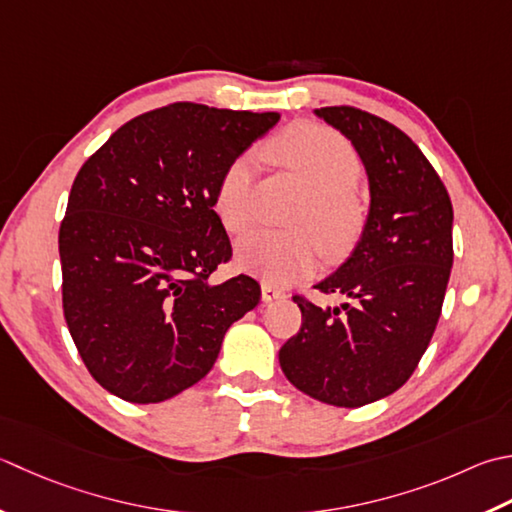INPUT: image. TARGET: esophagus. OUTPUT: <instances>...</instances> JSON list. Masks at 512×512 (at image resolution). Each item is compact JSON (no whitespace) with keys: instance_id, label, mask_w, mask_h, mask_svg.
I'll return each mask as SVG.
<instances>
[{"instance_id":"1","label":"esophagus","mask_w":512,"mask_h":512,"mask_svg":"<svg viewBox=\"0 0 512 512\" xmlns=\"http://www.w3.org/2000/svg\"><path fill=\"white\" fill-rule=\"evenodd\" d=\"M282 297H286L284 290H279L277 286L268 284V282L262 284V302L270 304V302H275V299H282Z\"/></svg>"}]
</instances>
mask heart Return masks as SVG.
<instances>
[{
    "label": "heart",
    "mask_w": 512,
    "mask_h": 512,
    "mask_svg": "<svg viewBox=\"0 0 512 512\" xmlns=\"http://www.w3.org/2000/svg\"><path fill=\"white\" fill-rule=\"evenodd\" d=\"M268 153L297 170L315 195L297 217V233L255 230L237 242L235 259L248 273L275 284H290L310 275L322 257L350 248L362 226L353 190L362 164L346 139L319 124H295L273 139ZM255 159L242 155L230 162L217 179L213 208L228 233H244L255 222ZM323 244L319 245L318 242Z\"/></svg>",
    "instance_id": "heart-1"
}]
</instances>
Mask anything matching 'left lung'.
I'll use <instances>...</instances> for the list:
<instances>
[{"label":"left lung","instance_id":"obj_1","mask_svg":"<svg viewBox=\"0 0 512 512\" xmlns=\"http://www.w3.org/2000/svg\"><path fill=\"white\" fill-rule=\"evenodd\" d=\"M313 113L357 150L370 206L353 253L315 286L346 302L319 308L293 297L302 328L279 350V366L317 402L357 408L402 388L426 353L453 268V204L397 126L353 106Z\"/></svg>","mask_w":512,"mask_h":512}]
</instances>
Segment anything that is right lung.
I'll list each match as a JSON object with an SVG mask.
<instances>
[{
  "mask_svg": "<svg viewBox=\"0 0 512 512\" xmlns=\"http://www.w3.org/2000/svg\"><path fill=\"white\" fill-rule=\"evenodd\" d=\"M279 117L170 104L117 128L77 173L59 228L64 317L108 393L133 404L179 395L259 304L253 277L208 282L233 255L213 195Z\"/></svg>",
  "mask_w": 512,
  "mask_h": 512,
  "instance_id": "add662e5",
  "label": "right lung"
}]
</instances>
